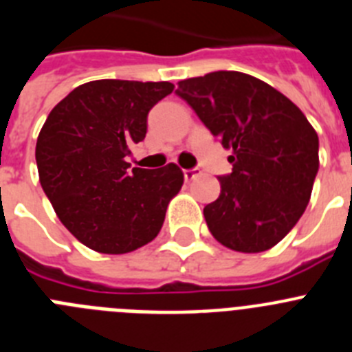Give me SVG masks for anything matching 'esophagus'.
Segmentation results:
<instances>
[{"mask_svg": "<svg viewBox=\"0 0 352 352\" xmlns=\"http://www.w3.org/2000/svg\"><path fill=\"white\" fill-rule=\"evenodd\" d=\"M201 174H203V170H201V169H185V170H183L185 182H192V179H195L197 176H201Z\"/></svg>", "mask_w": 352, "mask_h": 352, "instance_id": "esophagus-1", "label": "esophagus"}]
</instances>
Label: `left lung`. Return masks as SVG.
Here are the masks:
<instances>
[{
    "label": "left lung",
    "instance_id": "1",
    "mask_svg": "<svg viewBox=\"0 0 352 352\" xmlns=\"http://www.w3.org/2000/svg\"><path fill=\"white\" fill-rule=\"evenodd\" d=\"M182 96L232 149V173L204 208L213 238L256 254L275 247L296 226L319 169V138L296 105L270 84L241 72H211L179 80Z\"/></svg>",
    "mask_w": 352,
    "mask_h": 352
}]
</instances>
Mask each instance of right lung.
Returning <instances> with one entry per match:
<instances>
[{
	"mask_svg": "<svg viewBox=\"0 0 352 352\" xmlns=\"http://www.w3.org/2000/svg\"><path fill=\"white\" fill-rule=\"evenodd\" d=\"M173 89L167 80H91L43 123L35 151L40 185L61 223L91 250L126 254L160 232L182 169H130L125 158L146 138L149 109Z\"/></svg>",
	"mask_w": 352,
	"mask_h": 352,
	"instance_id": "right-lung-1",
	"label": "right lung"
}]
</instances>
